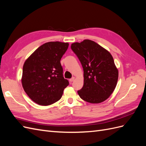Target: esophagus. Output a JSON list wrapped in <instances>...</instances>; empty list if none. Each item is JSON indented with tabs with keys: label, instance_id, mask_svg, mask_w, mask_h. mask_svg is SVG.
<instances>
[{
	"label": "esophagus",
	"instance_id": "34e87169",
	"mask_svg": "<svg viewBox=\"0 0 146 146\" xmlns=\"http://www.w3.org/2000/svg\"><path fill=\"white\" fill-rule=\"evenodd\" d=\"M74 80H75V77H72L70 79V80H69V82H70V83H72Z\"/></svg>",
	"mask_w": 146,
	"mask_h": 146
}]
</instances>
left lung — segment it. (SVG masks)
<instances>
[{"label": "left lung", "instance_id": "left-lung-1", "mask_svg": "<svg viewBox=\"0 0 146 146\" xmlns=\"http://www.w3.org/2000/svg\"><path fill=\"white\" fill-rule=\"evenodd\" d=\"M83 69L84 82L77 91L80 98L99 104L113 93L118 80V69L111 54L96 42L85 39L71 44Z\"/></svg>", "mask_w": 146, "mask_h": 146}]
</instances>
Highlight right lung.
<instances>
[{
	"instance_id": "right-lung-1",
	"label": "right lung",
	"mask_w": 146,
	"mask_h": 146,
	"mask_svg": "<svg viewBox=\"0 0 146 146\" xmlns=\"http://www.w3.org/2000/svg\"><path fill=\"white\" fill-rule=\"evenodd\" d=\"M68 46V42H48L39 47L25 60L22 85L34 102L50 105L62 97L69 82L63 77L60 60Z\"/></svg>"
}]
</instances>
